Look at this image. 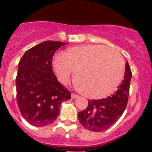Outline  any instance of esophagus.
I'll return each instance as SVG.
<instances>
[{
  "mask_svg": "<svg viewBox=\"0 0 152 152\" xmlns=\"http://www.w3.org/2000/svg\"><path fill=\"white\" fill-rule=\"evenodd\" d=\"M71 97H72V99H76V98L79 97V95H76V94H74V93H72Z\"/></svg>",
  "mask_w": 152,
  "mask_h": 152,
  "instance_id": "34e87169",
  "label": "esophagus"
}]
</instances>
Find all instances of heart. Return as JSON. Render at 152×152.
Wrapping results in <instances>:
<instances>
[{
    "label": "heart",
    "instance_id": "heart-1",
    "mask_svg": "<svg viewBox=\"0 0 152 152\" xmlns=\"http://www.w3.org/2000/svg\"><path fill=\"white\" fill-rule=\"evenodd\" d=\"M52 66L62 83H68L75 71L74 84L90 99H101L112 94L125 74L121 55L101 45L71 47L55 57Z\"/></svg>",
    "mask_w": 152,
    "mask_h": 152
}]
</instances>
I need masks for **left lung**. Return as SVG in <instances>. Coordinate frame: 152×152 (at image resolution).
I'll use <instances>...</instances> for the list:
<instances>
[{
	"instance_id": "obj_1",
	"label": "left lung",
	"mask_w": 152,
	"mask_h": 152,
	"mask_svg": "<svg viewBox=\"0 0 152 152\" xmlns=\"http://www.w3.org/2000/svg\"><path fill=\"white\" fill-rule=\"evenodd\" d=\"M131 78L132 72L126 62L125 77L118 91L106 99L88 100V107L78 113L81 125L93 132H102L114 125L127 106Z\"/></svg>"
}]
</instances>
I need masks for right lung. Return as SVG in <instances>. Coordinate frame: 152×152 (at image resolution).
I'll return each mask as SVG.
<instances>
[{
	"label": "right lung",
	"instance_id": "1",
	"mask_svg": "<svg viewBox=\"0 0 152 152\" xmlns=\"http://www.w3.org/2000/svg\"><path fill=\"white\" fill-rule=\"evenodd\" d=\"M65 42L45 41L25 52L18 65L15 79L17 104L23 118L31 125H50L59 115L62 102L71 92L53 73L55 52Z\"/></svg>",
	"mask_w": 152,
	"mask_h": 152
}]
</instances>
